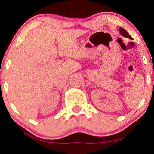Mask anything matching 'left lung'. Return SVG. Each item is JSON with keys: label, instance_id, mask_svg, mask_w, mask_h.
I'll return each instance as SVG.
<instances>
[{"label": "left lung", "instance_id": "8db88e82", "mask_svg": "<svg viewBox=\"0 0 154 154\" xmlns=\"http://www.w3.org/2000/svg\"><path fill=\"white\" fill-rule=\"evenodd\" d=\"M119 32H120V34L122 35L123 37H125V38H128L129 39H130V40H131V39H132V37L128 34V32L125 30V29H123V28L120 27L119 28Z\"/></svg>", "mask_w": 154, "mask_h": 154}]
</instances>
